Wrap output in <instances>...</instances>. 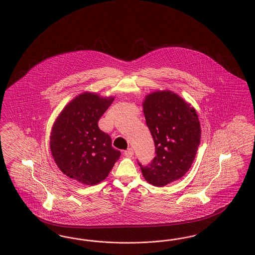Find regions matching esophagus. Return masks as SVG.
<instances>
[{
	"instance_id": "obj_1",
	"label": "esophagus",
	"mask_w": 255,
	"mask_h": 255,
	"mask_svg": "<svg viewBox=\"0 0 255 255\" xmlns=\"http://www.w3.org/2000/svg\"><path fill=\"white\" fill-rule=\"evenodd\" d=\"M133 155V151L132 148H129L127 149L126 151H124V156L127 157V158H132Z\"/></svg>"
}]
</instances>
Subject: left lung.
I'll list each match as a JSON object with an SVG mask.
<instances>
[{
    "mask_svg": "<svg viewBox=\"0 0 255 255\" xmlns=\"http://www.w3.org/2000/svg\"><path fill=\"white\" fill-rule=\"evenodd\" d=\"M142 108L157 155L148 166H139L146 182L162 187L191 167L201 142L199 117L190 103L169 90L146 95Z\"/></svg>",
    "mask_w": 255,
    "mask_h": 255,
    "instance_id": "obj_1",
    "label": "left lung"
}]
</instances>
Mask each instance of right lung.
I'll list each match as a JSON object with an SVG mask.
<instances>
[{
  "instance_id": "obj_1",
  "label": "right lung",
  "mask_w": 255,
  "mask_h": 255,
  "mask_svg": "<svg viewBox=\"0 0 255 255\" xmlns=\"http://www.w3.org/2000/svg\"><path fill=\"white\" fill-rule=\"evenodd\" d=\"M114 99L84 92L63 108L51 127L52 158L61 172L75 182L92 186L104 181L121 157L109 134L97 124Z\"/></svg>"
}]
</instances>
